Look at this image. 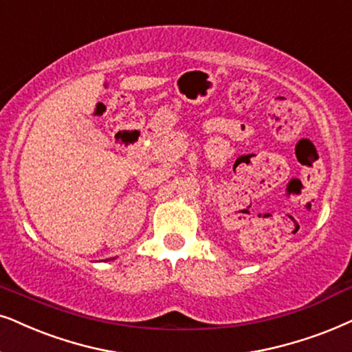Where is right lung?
Here are the masks:
<instances>
[{"mask_svg":"<svg viewBox=\"0 0 352 352\" xmlns=\"http://www.w3.org/2000/svg\"><path fill=\"white\" fill-rule=\"evenodd\" d=\"M107 260H113V258H107Z\"/></svg>","mask_w":352,"mask_h":352,"instance_id":"1","label":"right lung"}]
</instances>
